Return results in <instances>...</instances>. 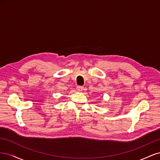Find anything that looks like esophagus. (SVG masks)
Instances as JSON below:
<instances>
[{"mask_svg": "<svg viewBox=\"0 0 160 160\" xmlns=\"http://www.w3.org/2000/svg\"><path fill=\"white\" fill-rule=\"evenodd\" d=\"M77 90L79 91H82L83 90V86H81V85H79L77 87Z\"/></svg>", "mask_w": 160, "mask_h": 160, "instance_id": "obj_1", "label": "esophagus"}]
</instances>
